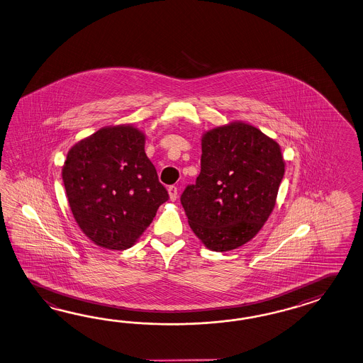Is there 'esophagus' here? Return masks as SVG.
Wrapping results in <instances>:
<instances>
[{
	"label": "esophagus",
	"mask_w": 363,
	"mask_h": 363,
	"mask_svg": "<svg viewBox=\"0 0 363 363\" xmlns=\"http://www.w3.org/2000/svg\"><path fill=\"white\" fill-rule=\"evenodd\" d=\"M168 194H169V199H171L172 201H175L177 199V194H179V192H177V186H168Z\"/></svg>",
	"instance_id": "34e87169"
}]
</instances>
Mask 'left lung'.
I'll return each mask as SVG.
<instances>
[{"mask_svg": "<svg viewBox=\"0 0 363 363\" xmlns=\"http://www.w3.org/2000/svg\"><path fill=\"white\" fill-rule=\"evenodd\" d=\"M201 171L180 201L208 249H237L259 232L275 206L284 160L279 145L257 128L235 122L203 137Z\"/></svg>", "mask_w": 363, "mask_h": 363, "instance_id": "8db88e82", "label": "left lung"}]
</instances>
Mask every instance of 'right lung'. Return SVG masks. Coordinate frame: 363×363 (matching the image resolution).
Wrapping results in <instances>:
<instances>
[{
    "mask_svg": "<svg viewBox=\"0 0 363 363\" xmlns=\"http://www.w3.org/2000/svg\"><path fill=\"white\" fill-rule=\"evenodd\" d=\"M63 182L74 220L96 245L126 250L169 196L133 126L96 131L69 150Z\"/></svg>",
    "mask_w": 363,
    "mask_h": 363,
    "instance_id": "right-lung-1",
    "label": "right lung"
}]
</instances>
